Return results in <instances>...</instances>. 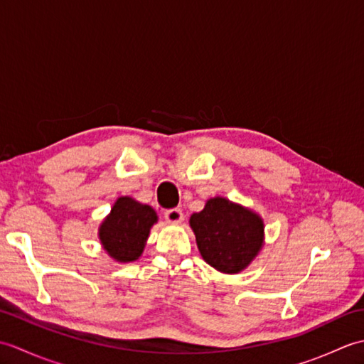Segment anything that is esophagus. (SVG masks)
Instances as JSON below:
<instances>
[{"mask_svg": "<svg viewBox=\"0 0 364 364\" xmlns=\"http://www.w3.org/2000/svg\"><path fill=\"white\" fill-rule=\"evenodd\" d=\"M164 218L168 223H181L184 215H183V211L180 210V208H172V210H167L164 213Z\"/></svg>", "mask_w": 364, "mask_h": 364, "instance_id": "obj_1", "label": "esophagus"}]
</instances>
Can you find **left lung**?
<instances>
[{"instance_id":"left-lung-1","label":"left lung","mask_w":364,"mask_h":364,"mask_svg":"<svg viewBox=\"0 0 364 364\" xmlns=\"http://www.w3.org/2000/svg\"><path fill=\"white\" fill-rule=\"evenodd\" d=\"M197 247L208 264L223 274L244 270L259 253L264 241V223L257 213L214 197L189 219Z\"/></svg>"}]
</instances>
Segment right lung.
Segmentation results:
<instances>
[{"label": "right lung", "instance_id": "right-lung-1", "mask_svg": "<svg viewBox=\"0 0 364 364\" xmlns=\"http://www.w3.org/2000/svg\"><path fill=\"white\" fill-rule=\"evenodd\" d=\"M156 222L158 215L151 206L131 197H120L100 225V241L115 261H136L142 255L150 228Z\"/></svg>", "mask_w": 364, "mask_h": 364}]
</instances>
